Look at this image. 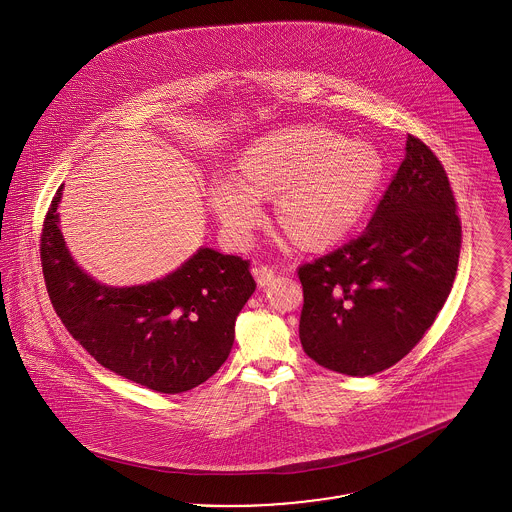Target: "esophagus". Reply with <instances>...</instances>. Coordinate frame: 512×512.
Returning a JSON list of instances; mask_svg holds the SVG:
<instances>
[{"label": "esophagus", "instance_id": "esophagus-1", "mask_svg": "<svg viewBox=\"0 0 512 512\" xmlns=\"http://www.w3.org/2000/svg\"><path fill=\"white\" fill-rule=\"evenodd\" d=\"M253 274H255L257 284H259L261 288H265L268 284H272V282H274V278H276L274 268L267 267V265H261V267L253 268Z\"/></svg>", "mask_w": 512, "mask_h": 512}]
</instances>
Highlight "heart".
I'll list each match as a JSON object with an SVG mask.
<instances>
[{"mask_svg": "<svg viewBox=\"0 0 512 512\" xmlns=\"http://www.w3.org/2000/svg\"><path fill=\"white\" fill-rule=\"evenodd\" d=\"M382 176L378 151L324 128L274 132L249 147L242 172L213 178L211 205L238 244L263 220L265 195L278 192V219L295 240L326 245L365 215Z\"/></svg>", "mask_w": 512, "mask_h": 512, "instance_id": "b5f03b06", "label": "heart"}]
</instances>
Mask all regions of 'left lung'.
Returning <instances> with one entry per match:
<instances>
[{
	"label": "left lung",
	"mask_w": 512,
	"mask_h": 512,
	"mask_svg": "<svg viewBox=\"0 0 512 512\" xmlns=\"http://www.w3.org/2000/svg\"><path fill=\"white\" fill-rule=\"evenodd\" d=\"M461 232L443 165L409 134L405 159L365 230L297 270L305 353L347 376L399 363L453 288Z\"/></svg>",
	"instance_id": "8db88e82"
}]
</instances>
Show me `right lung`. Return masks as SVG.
Returning <instances> with one entry per match:
<instances>
[{
  "instance_id": "right-lung-1",
  "label": "right lung",
  "mask_w": 512,
  "mask_h": 512,
  "mask_svg": "<svg viewBox=\"0 0 512 512\" xmlns=\"http://www.w3.org/2000/svg\"><path fill=\"white\" fill-rule=\"evenodd\" d=\"M49 205L40 259L51 305L99 365L157 393H182L228 359L236 317L255 292L249 261L199 247L161 280L113 288L74 263Z\"/></svg>"
}]
</instances>
